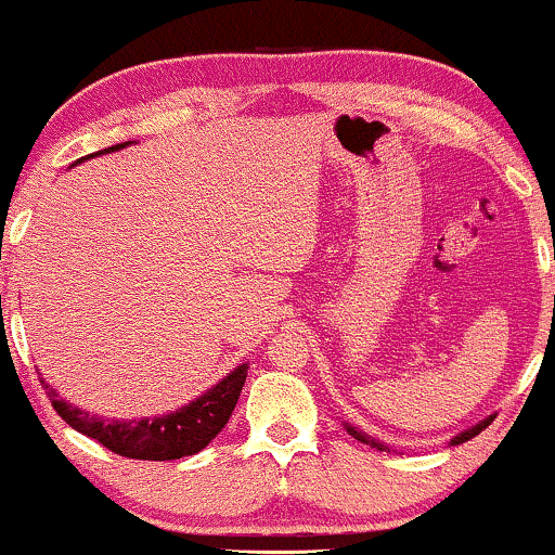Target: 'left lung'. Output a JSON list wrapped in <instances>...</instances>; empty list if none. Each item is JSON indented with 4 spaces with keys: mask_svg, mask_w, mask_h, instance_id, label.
<instances>
[{
    "mask_svg": "<svg viewBox=\"0 0 555 555\" xmlns=\"http://www.w3.org/2000/svg\"><path fill=\"white\" fill-rule=\"evenodd\" d=\"M492 420H494V417H487V420H483V423H479V425H474V427H468V430H466V433L455 435V438L451 440V446H461V443H466V440H472V438H476V435H479V433L483 430V427H489V425H492ZM348 433H350V435H353V438H359V440H361V443H371V446H374V448H378V451H387V448H384L382 443H376V440H371V438H366V435H363V433H359V430H356V427H348Z\"/></svg>",
    "mask_w": 555,
    "mask_h": 555,
    "instance_id": "left-lung-1",
    "label": "left lung"
}]
</instances>
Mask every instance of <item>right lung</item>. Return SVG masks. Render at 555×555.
<instances>
[{
    "instance_id": "obj_1",
    "label": "right lung",
    "mask_w": 555,
    "mask_h": 555,
    "mask_svg": "<svg viewBox=\"0 0 555 555\" xmlns=\"http://www.w3.org/2000/svg\"><path fill=\"white\" fill-rule=\"evenodd\" d=\"M125 145L128 143L112 145V149H104L100 153L120 151ZM245 376H248V363L230 371L217 387L205 391L192 404L181 406L179 412H171V415L156 420H130V423L128 420H102L96 415H89V412H83L79 406L68 404L66 399L59 397V391L51 384H46L43 378H40V384L46 387V395L51 399L53 410L74 430L87 435V438H94L107 451L138 461H177L184 459V455L199 453L228 425V420L237 404V397H241Z\"/></svg>"
}]
</instances>
